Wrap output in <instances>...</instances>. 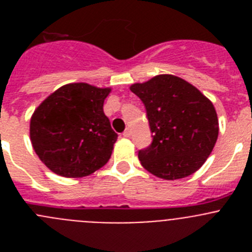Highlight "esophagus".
<instances>
[{
  "label": "esophagus",
  "mask_w": 252,
  "mask_h": 252,
  "mask_svg": "<svg viewBox=\"0 0 252 252\" xmlns=\"http://www.w3.org/2000/svg\"><path fill=\"white\" fill-rule=\"evenodd\" d=\"M124 136L125 137H130L131 136V130H130V128H126V130H125Z\"/></svg>",
  "instance_id": "1"
}]
</instances>
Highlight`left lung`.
I'll use <instances>...</instances> for the list:
<instances>
[{
	"mask_svg": "<svg viewBox=\"0 0 252 252\" xmlns=\"http://www.w3.org/2000/svg\"><path fill=\"white\" fill-rule=\"evenodd\" d=\"M131 92L146 108L153 142L139 151L141 165L151 174L175 180L193 174L212 153L218 119L212 102L179 77L160 74L135 83Z\"/></svg>",
	"mask_w": 252,
	"mask_h": 252,
	"instance_id": "left-lung-1",
	"label": "left lung"
}]
</instances>
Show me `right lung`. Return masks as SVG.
I'll list each match as a JSON object with an SVG mask.
<instances>
[{"label":"right lung","mask_w":252,"mask_h":252,"mask_svg":"<svg viewBox=\"0 0 252 252\" xmlns=\"http://www.w3.org/2000/svg\"><path fill=\"white\" fill-rule=\"evenodd\" d=\"M111 88L88 83L60 87L31 116L30 139L39 159L65 178L92 174L111 158L117 133L103 112Z\"/></svg>","instance_id":"right-lung-1"}]
</instances>
